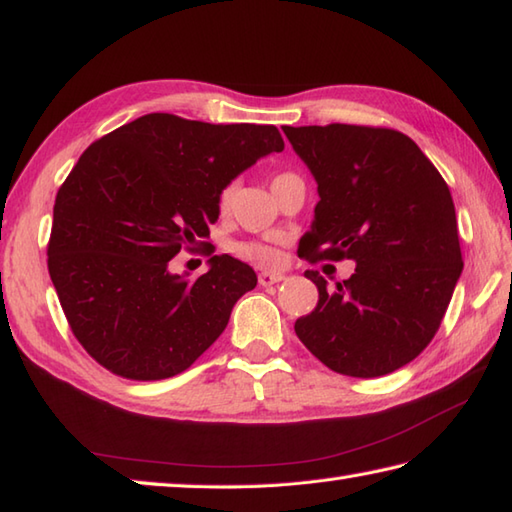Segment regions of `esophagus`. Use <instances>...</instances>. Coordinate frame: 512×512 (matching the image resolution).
Returning <instances> with one entry per match:
<instances>
[{
  "label": "esophagus",
  "instance_id": "obj_1",
  "mask_svg": "<svg viewBox=\"0 0 512 512\" xmlns=\"http://www.w3.org/2000/svg\"><path fill=\"white\" fill-rule=\"evenodd\" d=\"M279 281H284V275L281 273H268V270H264V273H259V286H275L279 284Z\"/></svg>",
  "mask_w": 512,
  "mask_h": 512
}]
</instances>
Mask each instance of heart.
<instances>
[{
    "label": "heart",
    "instance_id": "1",
    "mask_svg": "<svg viewBox=\"0 0 512 512\" xmlns=\"http://www.w3.org/2000/svg\"><path fill=\"white\" fill-rule=\"evenodd\" d=\"M233 204V184H228L220 191V198H217V209L226 213ZM231 253L239 259H244L248 264L255 266H275L279 264V250L268 246L264 242H257V239H246V242H235L231 244Z\"/></svg>",
    "mask_w": 512,
    "mask_h": 512
}]
</instances>
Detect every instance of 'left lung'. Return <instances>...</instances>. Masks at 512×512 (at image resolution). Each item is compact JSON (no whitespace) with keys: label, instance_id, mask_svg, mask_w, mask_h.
<instances>
[{"label":"left lung","instance_id":"left-lung-1","mask_svg":"<svg viewBox=\"0 0 512 512\" xmlns=\"http://www.w3.org/2000/svg\"><path fill=\"white\" fill-rule=\"evenodd\" d=\"M319 184L299 257L356 262L297 319L301 343L336 374L376 378L411 363L436 336L462 275L458 220L447 182L409 136L369 125H284Z\"/></svg>","mask_w":512,"mask_h":512}]
</instances>
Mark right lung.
I'll list each match as a JSON object with an SVG mask.
<instances>
[{"mask_svg":"<svg viewBox=\"0 0 512 512\" xmlns=\"http://www.w3.org/2000/svg\"><path fill=\"white\" fill-rule=\"evenodd\" d=\"M281 149L275 125L147 114L83 151L54 200L48 273L96 363L129 380H162L209 350L237 299L257 286L255 270L213 255L204 275L187 279L169 262L206 246L220 191Z\"/></svg>","mask_w":512,"mask_h":512,"instance_id":"right-lung-1","label":"right lung"}]
</instances>
